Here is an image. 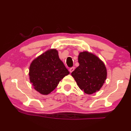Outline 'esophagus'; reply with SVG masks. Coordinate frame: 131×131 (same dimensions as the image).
<instances>
[{
  "mask_svg": "<svg viewBox=\"0 0 131 131\" xmlns=\"http://www.w3.org/2000/svg\"><path fill=\"white\" fill-rule=\"evenodd\" d=\"M74 70V67L71 68L70 69V72H72V71H73Z\"/></svg>",
  "mask_w": 131,
  "mask_h": 131,
  "instance_id": "34e87169",
  "label": "esophagus"
}]
</instances>
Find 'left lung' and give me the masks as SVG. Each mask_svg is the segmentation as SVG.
<instances>
[{"instance_id": "8db88e82", "label": "left lung", "mask_w": 131, "mask_h": 131, "mask_svg": "<svg viewBox=\"0 0 131 131\" xmlns=\"http://www.w3.org/2000/svg\"><path fill=\"white\" fill-rule=\"evenodd\" d=\"M79 66L71 75L79 87L86 94L99 91L107 78V70L101 60L89 52H82L78 56Z\"/></svg>"}]
</instances>
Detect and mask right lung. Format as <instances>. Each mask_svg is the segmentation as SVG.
<instances>
[{"label": "right lung", "mask_w": 131, "mask_h": 131, "mask_svg": "<svg viewBox=\"0 0 131 131\" xmlns=\"http://www.w3.org/2000/svg\"><path fill=\"white\" fill-rule=\"evenodd\" d=\"M69 74L56 49L47 50L34 59L29 69L30 81L34 89L44 95L52 92Z\"/></svg>", "instance_id": "right-lung-1"}]
</instances>
